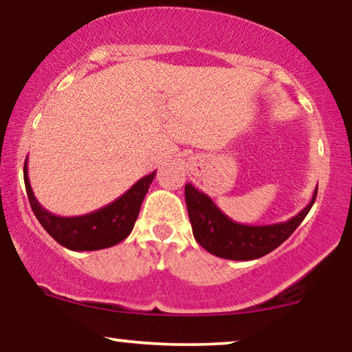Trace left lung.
Instances as JSON below:
<instances>
[{"label": "left lung", "instance_id": "obj_1", "mask_svg": "<svg viewBox=\"0 0 352 352\" xmlns=\"http://www.w3.org/2000/svg\"><path fill=\"white\" fill-rule=\"evenodd\" d=\"M316 195L318 187L314 188L311 201L289 221L272 226H244L232 221L206 193L198 190L190 182L186 186V205L197 243L212 256L228 261H254L274 251L307 217Z\"/></svg>", "mask_w": 352, "mask_h": 352}]
</instances>
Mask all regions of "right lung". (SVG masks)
Segmentation results:
<instances>
[{"label":"right lung","mask_w":352,"mask_h":352,"mask_svg":"<svg viewBox=\"0 0 352 352\" xmlns=\"http://www.w3.org/2000/svg\"><path fill=\"white\" fill-rule=\"evenodd\" d=\"M27 165L28 157L23 165V179L34 216L55 241L71 251H98V249L116 246L129 236L138 219L141 203L157 173L152 171L151 175L141 177L124 195L100 210L84 216L62 217L41 206L30 186Z\"/></svg>","instance_id":"add662e5"}]
</instances>
